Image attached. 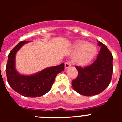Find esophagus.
<instances>
[{"label": "esophagus", "instance_id": "1", "mask_svg": "<svg viewBox=\"0 0 122 122\" xmlns=\"http://www.w3.org/2000/svg\"><path fill=\"white\" fill-rule=\"evenodd\" d=\"M71 64L70 62H66L65 63V68L67 69L68 68L71 67Z\"/></svg>", "mask_w": 122, "mask_h": 122}]
</instances>
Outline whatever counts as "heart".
<instances>
[{
	"label": "heart",
	"instance_id": "1",
	"mask_svg": "<svg viewBox=\"0 0 122 122\" xmlns=\"http://www.w3.org/2000/svg\"><path fill=\"white\" fill-rule=\"evenodd\" d=\"M73 52H77L74 58L76 63L81 65L89 63L93 60L97 52V48L92 43L85 40H78L74 43Z\"/></svg>",
	"mask_w": 122,
	"mask_h": 122
}]
</instances>
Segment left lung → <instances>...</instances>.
Listing matches in <instances>:
<instances>
[{
  "instance_id": "8db88e82",
  "label": "left lung",
  "mask_w": 122,
  "mask_h": 122,
  "mask_svg": "<svg viewBox=\"0 0 122 122\" xmlns=\"http://www.w3.org/2000/svg\"><path fill=\"white\" fill-rule=\"evenodd\" d=\"M101 46L97 59L89 66H76L78 71L76 79L72 81L74 90L84 96L96 95L109 85L113 73V56L108 48L98 41Z\"/></svg>"
}]
</instances>
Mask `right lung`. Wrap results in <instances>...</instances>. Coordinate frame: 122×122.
<instances>
[{
	"label": "right lung",
	"instance_id": "right-lung-1",
	"mask_svg": "<svg viewBox=\"0 0 122 122\" xmlns=\"http://www.w3.org/2000/svg\"><path fill=\"white\" fill-rule=\"evenodd\" d=\"M29 41H22L11 51L6 66L7 81L15 91L26 97H39L50 90L58 73L63 71L64 63L44 69L30 76L18 73L15 68V57L18 51Z\"/></svg>",
	"mask_w": 122,
	"mask_h": 122
}]
</instances>
